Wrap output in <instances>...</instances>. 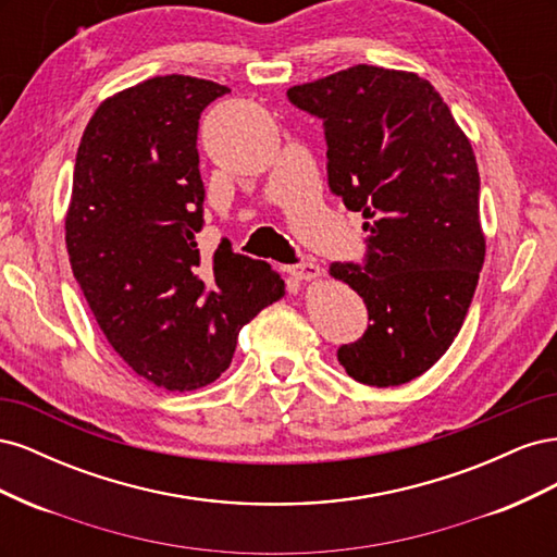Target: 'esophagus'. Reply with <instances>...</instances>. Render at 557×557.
Segmentation results:
<instances>
[{"label": "esophagus", "mask_w": 557, "mask_h": 557, "mask_svg": "<svg viewBox=\"0 0 557 557\" xmlns=\"http://www.w3.org/2000/svg\"><path fill=\"white\" fill-rule=\"evenodd\" d=\"M288 274L297 281H313L318 278L320 274H323V267L315 264V262H301V264H295V267H288Z\"/></svg>", "instance_id": "1"}]
</instances>
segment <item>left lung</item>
I'll use <instances>...</instances> for the list:
<instances>
[{"label": "left lung", "instance_id": "1", "mask_svg": "<svg viewBox=\"0 0 557 557\" xmlns=\"http://www.w3.org/2000/svg\"><path fill=\"white\" fill-rule=\"evenodd\" d=\"M288 97L323 117L330 188L369 232L362 269L330 267L372 320L339 362L364 385L409 383L458 336L485 260L474 148L413 72L356 64Z\"/></svg>", "mask_w": 557, "mask_h": 557}]
</instances>
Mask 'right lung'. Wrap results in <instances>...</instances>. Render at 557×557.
Returning a JSON list of instances; mask_svg holds the SVG:
<instances>
[{"instance_id": "add662e5", "label": "right lung", "mask_w": 557, "mask_h": 557, "mask_svg": "<svg viewBox=\"0 0 557 557\" xmlns=\"http://www.w3.org/2000/svg\"><path fill=\"white\" fill-rule=\"evenodd\" d=\"M230 88L156 76L107 97L83 132L64 242L107 342L148 383L188 393L221 376L237 334L285 295L272 264L221 244L201 258L199 115Z\"/></svg>"}]
</instances>
